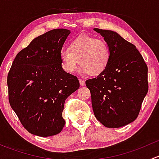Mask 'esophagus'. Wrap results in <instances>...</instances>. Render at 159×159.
<instances>
[{"instance_id":"esophagus-1","label":"esophagus","mask_w":159,"mask_h":159,"mask_svg":"<svg viewBox=\"0 0 159 159\" xmlns=\"http://www.w3.org/2000/svg\"><path fill=\"white\" fill-rule=\"evenodd\" d=\"M79 82H80V85L81 86L84 85V84H85V82H84V80L81 79V78H79Z\"/></svg>"}]
</instances>
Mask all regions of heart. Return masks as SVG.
Masks as SVG:
<instances>
[{"label":"heart","mask_w":159,"mask_h":159,"mask_svg":"<svg viewBox=\"0 0 159 159\" xmlns=\"http://www.w3.org/2000/svg\"><path fill=\"white\" fill-rule=\"evenodd\" d=\"M60 59L62 68L68 73L72 74L76 70L79 61L81 74L97 76L108 67L110 51L105 41L84 35L72 40L68 49L61 51Z\"/></svg>","instance_id":"obj_1"}]
</instances>
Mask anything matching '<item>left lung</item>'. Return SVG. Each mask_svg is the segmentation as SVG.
I'll use <instances>...</instances> for the list:
<instances>
[{
  "label": "left lung",
  "mask_w": 159,
  "mask_h": 159,
  "mask_svg": "<svg viewBox=\"0 0 159 159\" xmlns=\"http://www.w3.org/2000/svg\"><path fill=\"white\" fill-rule=\"evenodd\" d=\"M108 44L107 68L85 84L94 116L107 128H119L137 118L148 91V67L135 46L116 32L98 28Z\"/></svg>",
  "instance_id": "obj_1"
}]
</instances>
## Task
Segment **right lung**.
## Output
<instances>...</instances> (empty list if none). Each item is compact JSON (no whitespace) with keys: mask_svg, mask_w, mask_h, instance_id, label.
I'll use <instances>...</instances> for the list:
<instances>
[{"mask_svg":"<svg viewBox=\"0 0 159 159\" xmlns=\"http://www.w3.org/2000/svg\"><path fill=\"white\" fill-rule=\"evenodd\" d=\"M70 30L54 29L34 38L13 61L8 75V99L20 123L41 137L55 135L65 125L67 98L79 81L61 67L60 53Z\"/></svg>","mask_w":159,"mask_h":159,"instance_id":"add662e5","label":"right lung"}]
</instances>
